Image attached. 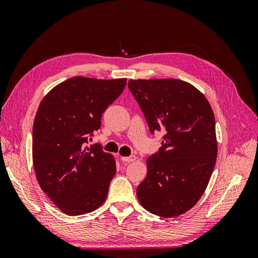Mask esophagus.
Returning a JSON list of instances; mask_svg holds the SVG:
<instances>
[{"label":"esophagus","mask_w":258,"mask_h":258,"mask_svg":"<svg viewBox=\"0 0 258 258\" xmlns=\"http://www.w3.org/2000/svg\"><path fill=\"white\" fill-rule=\"evenodd\" d=\"M121 160L123 162H132L136 160V156H129V157H121Z\"/></svg>","instance_id":"esophagus-1"}]
</instances>
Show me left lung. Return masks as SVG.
I'll list each match as a JSON object with an SVG mask.
<instances>
[{"mask_svg": "<svg viewBox=\"0 0 258 258\" xmlns=\"http://www.w3.org/2000/svg\"><path fill=\"white\" fill-rule=\"evenodd\" d=\"M128 87L151 134L165 132L158 153L146 160L138 199L155 215H182L204 195L216 162L212 107L196 87L181 80H130Z\"/></svg>", "mask_w": 258, "mask_h": 258, "instance_id": "1", "label": "left lung"}]
</instances>
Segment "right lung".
<instances>
[{"label": "right lung", "mask_w": 258, "mask_h": 258, "mask_svg": "<svg viewBox=\"0 0 258 258\" xmlns=\"http://www.w3.org/2000/svg\"><path fill=\"white\" fill-rule=\"evenodd\" d=\"M126 84L127 79L75 76L53 87L37 108L32 135L36 179L68 215L90 213L107 197L115 159L100 145L86 144Z\"/></svg>", "instance_id": "right-lung-1"}]
</instances>
